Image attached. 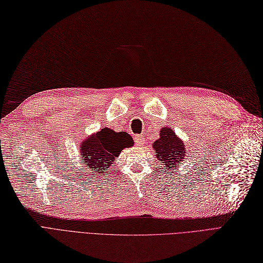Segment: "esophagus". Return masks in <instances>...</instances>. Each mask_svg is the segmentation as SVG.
Returning a JSON list of instances; mask_svg holds the SVG:
<instances>
[{
	"instance_id": "1",
	"label": "esophagus",
	"mask_w": 263,
	"mask_h": 263,
	"mask_svg": "<svg viewBox=\"0 0 263 263\" xmlns=\"http://www.w3.org/2000/svg\"><path fill=\"white\" fill-rule=\"evenodd\" d=\"M134 142H135V144H138V145H143L144 142H145V139H144L142 135H135Z\"/></svg>"
}]
</instances>
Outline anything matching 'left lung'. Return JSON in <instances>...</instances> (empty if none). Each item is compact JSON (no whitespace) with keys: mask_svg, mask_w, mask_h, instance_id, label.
<instances>
[{"mask_svg":"<svg viewBox=\"0 0 263 263\" xmlns=\"http://www.w3.org/2000/svg\"><path fill=\"white\" fill-rule=\"evenodd\" d=\"M156 157L166 167L173 169L184 159L185 148L182 141L176 137L175 132L171 128H163L160 130V138L153 144Z\"/></svg>","mask_w":263,"mask_h":263,"instance_id":"1","label":"left lung"}]
</instances>
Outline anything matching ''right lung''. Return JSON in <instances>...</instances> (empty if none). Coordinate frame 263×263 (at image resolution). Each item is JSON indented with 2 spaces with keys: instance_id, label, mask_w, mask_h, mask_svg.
I'll return each mask as SVG.
<instances>
[{
  "instance_id": "add662e5",
  "label": "right lung",
  "mask_w": 263,
  "mask_h": 263,
  "mask_svg": "<svg viewBox=\"0 0 263 263\" xmlns=\"http://www.w3.org/2000/svg\"><path fill=\"white\" fill-rule=\"evenodd\" d=\"M132 145L133 140L128 133L105 128L81 144V158L91 169L90 172L101 174L111 166L124 147Z\"/></svg>"
}]
</instances>
